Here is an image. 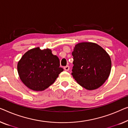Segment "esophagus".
I'll list each match as a JSON object with an SVG mask.
<instances>
[{
  "instance_id": "esophagus-1",
  "label": "esophagus",
  "mask_w": 128,
  "mask_h": 128,
  "mask_svg": "<svg viewBox=\"0 0 128 128\" xmlns=\"http://www.w3.org/2000/svg\"><path fill=\"white\" fill-rule=\"evenodd\" d=\"M64 70H65V71H68V70H69L70 68H69V66H64Z\"/></svg>"
}]
</instances>
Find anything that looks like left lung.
Listing matches in <instances>:
<instances>
[{
    "label": "left lung",
    "mask_w": 128,
    "mask_h": 128,
    "mask_svg": "<svg viewBox=\"0 0 128 128\" xmlns=\"http://www.w3.org/2000/svg\"><path fill=\"white\" fill-rule=\"evenodd\" d=\"M72 73L77 82L86 90H94L107 80L112 68L109 55L102 47L91 42H82L74 47Z\"/></svg>",
    "instance_id": "1"
}]
</instances>
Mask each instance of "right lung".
<instances>
[{"label": "right lung", "mask_w": 128, "mask_h": 128, "mask_svg": "<svg viewBox=\"0 0 128 128\" xmlns=\"http://www.w3.org/2000/svg\"><path fill=\"white\" fill-rule=\"evenodd\" d=\"M58 57L50 49L36 47L28 51L18 62L17 70L21 80L30 90L42 91L55 82L64 71L60 67Z\"/></svg>", "instance_id": "obj_1"}]
</instances>
